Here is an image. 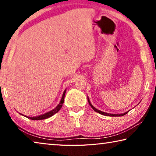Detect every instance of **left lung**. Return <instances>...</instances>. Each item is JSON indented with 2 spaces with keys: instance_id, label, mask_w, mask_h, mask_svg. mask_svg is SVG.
Masks as SVG:
<instances>
[{
  "instance_id": "8db88e82",
  "label": "left lung",
  "mask_w": 156,
  "mask_h": 156,
  "mask_svg": "<svg viewBox=\"0 0 156 156\" xmlns=\"http://www.w3.org/2000/svg\"><path fill=\"white\" fill-rule=\"evenodd\" d=\"M88 102H89V105H90L92 109H93L95 111V112H98V113H100V114L104 115H107V116H122V115H125V114H126V113H128V112H125V113H122V114H111V113H105V112H101V111H100V110H98V109H96V108H95V107L93 106V105H92L91 104V102H90V101H89V98H88Z\"/></svg>"
}]
</instances>
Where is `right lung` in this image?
<instances>
[{
  "instance_id": "1",
  "label": "right lung",
  "mask_w": 156,
  "mask_h": 156,
  "mask_svg": "<svg viewBox=\"0 0 156 156\" xmlns=\"http://www.w3.org/2000/svg\"><path fill=\"white\" fill-rule=\"evenodd\" d=\"M66 93V90L64 91V93H63L62 95V97L61 100H60V102L59 105H58V106L55 108L54 109L51 110V112H47L46 113H44L43 115H38V116H35V117H27V116H25V117H27V118H30L31 120H43V119H47V118H48L49 117H51L53 115H54L55 113H56L58 111L61 109V107H62V104L63 102H64V99H65V95ZM21 114V113H20ZM23 115V114H21Z\"/></svg>"
}]
</instances>
